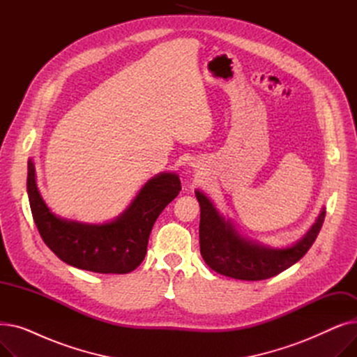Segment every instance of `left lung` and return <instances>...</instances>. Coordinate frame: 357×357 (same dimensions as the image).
I'll use <instances>...</instances> for the list:
<instances>
[{"label":"left lung","mask_w":357,"mask_h":357,"mask_svg":"<svg viewBox=\"0 0 357 357\" xmlns=\"http://www.w3.org/2000/svg\"><path fill=\"white\" fill-rule=\"evenodd\" d=\"M195 195L201 208L199 249L202 259L217 273L241 280L268 279L295 265L312 246L326 217V208H323L301 240L289 248L273 249L243 237L233 222L218 213L207 195L201 191H195Z\"/></svg>","instance_id":"left-lung-1"}]
</instances>
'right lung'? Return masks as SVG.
I'll return each instance as SVG.
<instances>
[{
  "label": "right lung",
  "instance_id": "add662e5",
  "mask_svg": "<svg viewBox=\"0 0 357 357\" xmlns=\"http://www.w3.org/2000/svg\"><path fill=\"white\" fill-rule=\"evenodd\" d=\"M181 191L176 174L162 172L149 179L128 207L112 221L86 224L54 215L36 183L29 159L27 194L33 220L46 246L65 264L96 273H128L146 256L153 224Z\"/></svg>",
  "mask_w": 357,
  "mask_h": 357
}]
</instances>
